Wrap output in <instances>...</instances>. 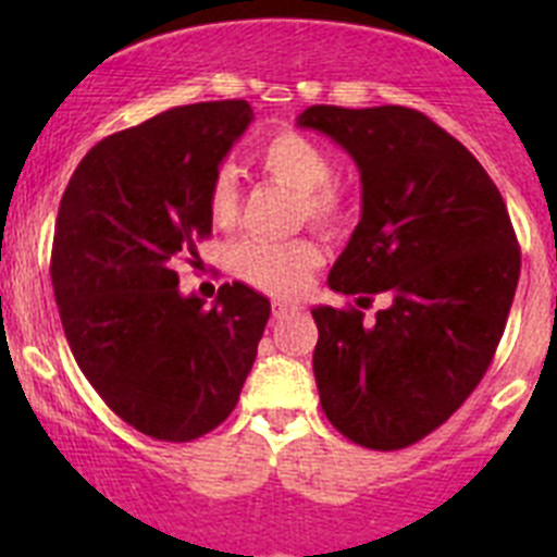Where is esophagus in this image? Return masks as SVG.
Returning <instances> with one entry per match:
<instances>
[{
    "label": "esophagus",
    "instance_id": "obj_1",
    "mask_svg": "<svg viewBox=\"0 0 557 557\" xmlns=\"http://www.w3.org/2000/svg\"><path fill=\"white\" fill-rule=\"evenodd\" d=\"M301 309L304 307L298 301H273V318H278V321H282V318H293V314H298Z\"/></svg>",
    "mask_w": 557,
    "mask_h": 557
}]
</instances>
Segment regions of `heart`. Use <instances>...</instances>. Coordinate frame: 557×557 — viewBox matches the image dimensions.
<instances>
[{"mask_svg": "<svg viewBox=\"0 0 557 557\" xmlns=\"http://www.w3.org/2000/svg\"><path fill=\"white\" fill-rule=\"evenodd\" d=\"M253 159L270 178L298 191V218L329 234L348 223L351 200L346 189L332 181V161L318 141L298 131H278L256 147ZM206 200L214 223H234L239 189L231 166H220L214 172ZM318 264H321V250L309 239H287V243L245 239L231 256L234 273L245 284L268 295H295Z\"/></svg>", "mask_w": 557, "mask_h": 557, "instance_id": "b5f03b06", "label": "heart"}]
</instances>
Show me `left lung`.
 I'll list each match as a JSON object with an SVG mask.
<instances>
[{
	"label": "left lung",
	"mask_w": 557,
	"mask_h": 557,
	"mask_svg": "<svg viewBox=\"0 0 557 557\" xmlns=\"http://www.w3.org/2000/svg\"><path fill=\"white\" fill-rule=\"evenodd\" d=\"M298 125L357 161L362 220L329 273L312 368L339 435L396 451L446 424L499 346L521 250L499 189L455 136L405 106H312ZM373 294L388 307L373 322Z\"/></svg>",
	"instance_id": "left-lung-1"
}]
</instances>
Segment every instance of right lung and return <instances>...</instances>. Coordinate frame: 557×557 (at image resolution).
<instances>
[{
    "instance_id": "right-lung-1",
    "label": "right lung",
    "mask_w": 557,
    "mask_h": 557,
    "mask_svg": "<svg viewBox=\"0 0 557 557\" xmlns=\"http://www.w3.org/2000/svg\"><path fill=\"white\" fill-rule=\"evenodd\" d=\"M253 111L195 102L113 133L61 198L52 289L83 376L133 430L186 444L239 401L270 301L223 284L214 307L181 295L175 262L211 234L209 184Z\"/></svg>"
}]
</instances>
